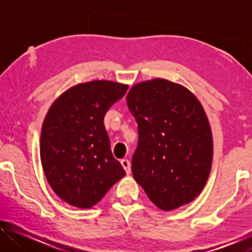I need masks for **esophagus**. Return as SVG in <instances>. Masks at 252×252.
Returning a JSON list of instances; mask_svg holds the SVG:
<instances>
[{"mask_svg":"<svg viewBox=\"0 0 252 252\" xmlns=\"http://www.w3.org/2000/svg\"><path fill=\"white\" fill-rule=\"evenodd\" d=\"M121 164H122V167L125 168L126 174H130V173H131V164H130V161L127 160V159H123V160H121Z\"/></svg>","mask_w":252,"mask_h":252,"instance_id":"obj_1","label":"esophagus"}]
</instances>
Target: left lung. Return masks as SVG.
Returning a JSON list of instances; mask_svg holds the SVG:
<instances>
[{
    "instance_id": "obj_1",
    "label": "left lung",
    "mask_w": 252,
    "mask_h": 252,
    "mask_svg": "<svg viewBox=\"0 0 252 252\" xmlns=\"http://www.w3.org/2000/svg\"><path fill=\"white\" fill-rule=\"evenodd\" d=\"M126 104L138 123L134 180L161 210L192 201L206 186L213 155L201 103L182 85L153 79L133 85Z\"/></svg>"
}]
</instances>
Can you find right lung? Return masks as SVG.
Returning <instances> with one entry per match:
<instances>
[{
  "label": "right lung",
  "instance_id": "right-lung-1",
  "mask_svg": "<svg viewBox=\"0 0 252 252\" xmlns=\"http://www.w3.org/2000/svg\"><path fill=\"white\" fill-rule=\"evenodd\" d=\"M127 88L105 80L80 83L49 109L41 132L42 167L54 192L71 206L93 207L126 176L111 152L103 120Z\"/></svg>",
  "mask_w": 252,
  "mask_h": 252
}]
</instances>
